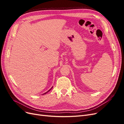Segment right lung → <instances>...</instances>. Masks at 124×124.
I'll list each match as a JSON object with an SVG mask.
<instances>
[{"label":"right lung","mask_w":124,"mask_h":124,"mask_svg":"<svg viewBox=\"0 0 124 124\" xmlns=\"http://www.w3.org/2000/svg\"><path fill=\"white\" fill-rule=\"evenodd\" d=\"M52 88H53V87H52ZM52 88H51V89H50V90H48V91H47V92H46V93H43V95H44V94H46V93H47V92H49V91H50V90H51V89H52Z\"/></svg>","instance_id":"1"}]
</instances>
